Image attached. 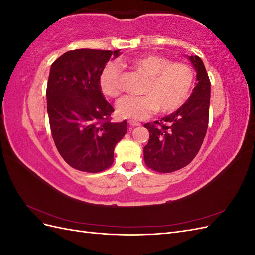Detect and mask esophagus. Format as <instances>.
<instances>
[{
  "instance_id": "esophagus-1",
  "label": "esophagus",
  "mask_w": 255,
  "mask_h": 255,
  "mask_svg": "<svg viewBox=\"0 0 255 255\" xmlns=\"http://www.w3.org/2000/svg\"><path fill=\"white\" fill-rule=\"evenodd\" d=\"M128 125L132 126V127H139L140 126V122H137V121H134V120H129L128 121Z\"/></svg>"
}]
</instances>
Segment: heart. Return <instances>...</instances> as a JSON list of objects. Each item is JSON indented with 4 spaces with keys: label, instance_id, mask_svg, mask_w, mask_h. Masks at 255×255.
<instances>
[{
    "label": "heart",
    "instance_id": "heart-1",
    "mask_svg": "<svg viewBox=\"0 0 255 255\" xmlns=\"http://www.w3.org/2000/svg\"><path fill=\"white\" fill-rule=\"evenodd\" d=\"M148 78L143 88L144 96H127L117 103L120 117L142 120L158 110L170 114L186 102L194 84V71L189 65L156 54H144L126 64ZM100 87L107 97L116 98L122 91V68L117 63H109L99 78Z\"/></svg>",
    "mask_w": 255,
    "mask_h": 255
}]
</instances>
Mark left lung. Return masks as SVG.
I'll return each instance as SVG.
<instances>
[{"label":"left lung","instance_id":"8db88e82","mask_svg":"<svg viewBox=\"0 0 255 255\" xmlns=\"http://www.w3.org/2000/svg\"><path fill=\"white\" fill-rule=\"evenodd\" d=\"M188 58L197 71L192 94L174 113L144 125L150 133L143 148L144 163L154 171L169 173L186 167L196 157L206 134L211 82L202 59L197 55Z\"/></svg>","mask_w":255,"mask_h":255}]
</instances>
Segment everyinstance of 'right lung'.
Wrapping results in <instances>:
<instances>
[{"mask_svg":"<svg viewBox=\"0 0 255 255\" xmlns=\"http://www.w3.org/2000/svg\"><path fill=\"white\" fill-rule=\"evenodd\" d=\"M120 50L78 49L51 66L47 105L51 133L59 154L76 170L97 173L114 163V149L127 133V120L112 122L99 78Z\"/></svg>","mask_w":255,"mask_h":255,"instance_id":"right-lung-1","label":"right lung"}]
</instances>
